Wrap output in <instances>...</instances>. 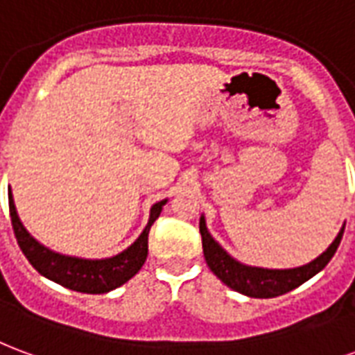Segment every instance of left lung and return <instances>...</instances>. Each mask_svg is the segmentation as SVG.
Returning <instances> with one entry per match:
<instances>
[{
	"mask_svg": "<svg viewBox=\"0 0 355 355\" xmlns=\"http://www.w3.org/2000/svg\"><path fill=\"white\" fill-rule=\"evenodd\" d=\"M199 231H201V239H203L205 261L225 286H230L231 290L248 295V297L269 299L295 290L297 286H301L309 278L322 271L335 256L340 239H343V233H345V225L340 227L335 241L329 244V248L324 254H320L316 259H312L311 263L293 267V269L252 267V265H244L235 258H231L230 254L212 239V235L207 230L205 216L199 218Z\"/></svg>",
	"mask_w": 355,
	"mask_h": 355,
	"instance_id": "left-lung-1",
	"label": "left lung"
}]
</instances>
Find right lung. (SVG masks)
Masks as SVG:
<instances>
[{
    "label": "right lung",
    "instance_id": "obj_1",
    "mask_svg": "<svg viewBox=\"0 0 355 355\" xmlns=\"http://www.w3.org/2000/svg\"><path fill=\"white\" fill-rule=\"evenodd\" d=\"M165 203H167V199L152 205L148 224L139 235L137 241L130 244L125 250L112 258L86 259L51 250L44 244L39 243L37 239L31 237L30 231L24 227L18 218L15 199L9 191L10 222H12V230H15L18 246L24 252V256L43 277L64 286V288L80 291V293H107V291L116 290L118 286L125 284L130 278H133L141 271V267L148 256V231L157 220Z\"/></svg>",
    "mask_w": 355,
    "mask_h": 355
}]
</instances>
